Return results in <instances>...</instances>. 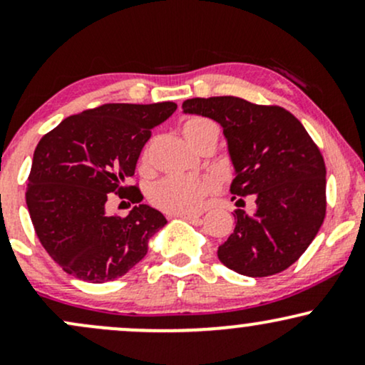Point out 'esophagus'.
<instances>
[{
    "instance_id": "obj_1",
    "label": "esophagus",
    "mask_w": 365,
    "mask_h": 365,
    "mask_svg": "<svg viewBox=\"0 0 365 365\" xmlns=\"http://www.w3.org/2000/svg\"><path fill=\"white\" fill-rule=\"evenodd\" d=\"M178 217H182V220H187V221H197L200 217V212H180Z\"/></svg>"
}]
</instances>
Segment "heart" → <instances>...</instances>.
Returning <instances> with one entry per match:
<instances>
[{
  "mask_svg": "<svg viewBox=\"0 0 365 365\" xmlns=\"http://www.w3.org/2000/svg\"><path fill=\"white\" fill-rule=\"evenodd\" d=\"M182 132L188 144L195 148L207 137H217L220 130L212 120L194 116L183 123ZM209 190H211V183L207 180L192 177V175H170L154 182L149 187L148 195L150 202L161 211L178 215V212H188L199 207Z\"/></svg>",
  "mask_w": 365,
  "mask_h": 365,
  "instance_id": "b5f03b06",
  "label": "heart"
}]
</instances>
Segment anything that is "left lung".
I'll return each mask as SVG.
<instances>
[{"label": "left lung", "instance_id": "1", "mask_svg": "<svg viewBox=\"0 0 365 365\" xmlns=\"http://www.w3.org/2000/svg\"><path fill=\"white\" fill-rule=\"evenodd\" d=\"M182 110L221 125L233 166L230 192L255 199L252 215L235 211V230L217 247V259L250 278L282 273L307 250L324 221L326 166L317 145L279 106L215 96L187 99Z\"/></svg>", "mask_w": 365, "mask_h": 365}]
</instances>
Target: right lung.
Segmentation results:
<instances>
[{
  "label": "right lung",
  "instance_id": "add662e5",
  "mask_svg": "<svg viewBox=\"0 0 365 365\" xmlns=\"http://www.w3.org/2000/svg\"><path fill=\"white\" fill-rule=\"evenodd\" d=\"M177 110L171 101L103 104L68 116L39 140L27 183L36 235L65 273L89 283L127 274L148 254L149 240L168 221L140 204L135 173L150 130ZM118 191L140 204L125 218L110 217L106 202Z\"/></svg>",
  "mask_w": 365,
  "mask_h": 365
}]
</instances>
